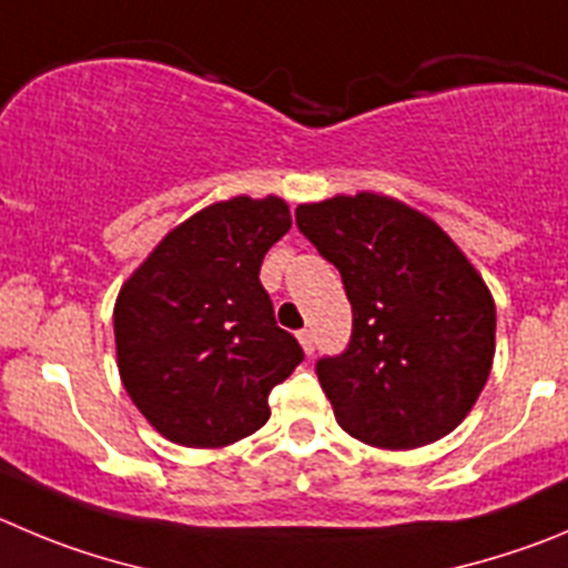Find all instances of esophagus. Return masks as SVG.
Segmentation results:
<instances>
[{"label":"esophagus","instance_id":"1","mask_svg":"<svg viewBox=\"0 0 568 568\" xmlns=\"http://www.w3.org/2000/svg\"><path fill=\"white\" fill-rule=\"evenodd\" d=\"M300 344H302V349L308 353V356H314V333L300 331Z\"/></svg>","mask_w":568,"mask_h":568}]
</instances>
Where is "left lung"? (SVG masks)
<instances>
[{"mask_svg": "<svg viewBox=\"0 0 568 568\" xmlns=\"http://www.w3.org/2000/svg\"><path fill=\"white\" fill-rule=\"evenodd\" d=\"M296 226L353 305L347 347L316 362L338 426L392 452L454 432L496 342V305L468 257L432 219L375 193L296 206Z\"/></svg>", "mask_w": 568, "mask_h": 568, "instance_id": "left-lung-1", "label": "left lung"}]
</instances>
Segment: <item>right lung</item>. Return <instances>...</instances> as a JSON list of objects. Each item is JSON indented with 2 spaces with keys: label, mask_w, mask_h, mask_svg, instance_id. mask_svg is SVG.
Segmentation results:
<instances>
[{
  "label": "right lung",
  "mask_w": 568,
  "mask_h": 568,
  "mask_svg": "<svg viewBox=\"0 0 568 568\" xmlns=\"http://www.w3.org/2000/svg\"><path fill=\"white\" fill-rule=\"evenodd\" d=\"M291 230L285 201L237 195L164 237L114 305L116 367L156 432L221 448L268 420V392L305 358L274 320L260 263Z\"/></svg>",
  "instance_id": "obj_1"
}]
</instances>
